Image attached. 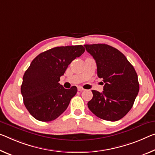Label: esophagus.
<instances>
[{
	"mask_svg": "<svg viewBox=\"0 0 155 155\" xmlns=\"http://www.w3.org/2000/svg\"><path fill=\"white\" fill-rule=\"evenodd\" d=\"M78 91H83V90H84V89H83V88L82 87L78 86Z\"/></svg>",
	"mask_w": 155,
	"mask_h": 155,
	"instance_id": "esophagus-1",
	"label": "esophagus"
}]
</instances>
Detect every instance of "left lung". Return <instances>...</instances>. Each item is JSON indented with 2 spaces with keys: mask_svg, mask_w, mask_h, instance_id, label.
Masks as SVG:
<instances>
[{
  "mask_svg": "<svg viewBox=\"0 0 155 155\" xmlns=\"http://www.w3.org/2000/svg\"><path fill=\"white\" fill-rule=\"evenodd\" d=\"M94 58L97 75L105 83L104 91L92 90L87 106L100 119L116 121L127 114L138 94V77L133 66L121 51L106 44L84 45Z\"/></svg>",
  "mask_w": 155,
  "mask_h": 155,
  "instance_id": "left-lung-1",
  "label": "left lung"
}]
</instances>
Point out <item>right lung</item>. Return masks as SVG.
<instances>
[{"label":"right lung","mask_w":155,"mask_h":155,"mask_svg":"<svg viewBox=\"0 0 155 155\" xmlns=\"http://www.w3.org/2000/svg\"><path fill=\"white\" fill-rule=\"evenodd\" d=\"M84 51L81 45L56 47L31 61L23 75L21 91L25 106L36 119L53 121L67 109L77 87L65 89L58 82L71 62Z\"/></svg>","instance_id":"add662e5"}]
</instances>
